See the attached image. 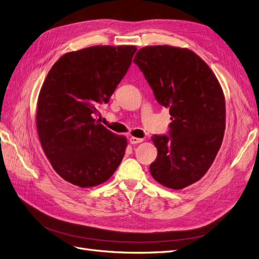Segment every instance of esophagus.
I'll list each match as a JSON object with an SVG mask.
<instances>
[{"label": "esophagus", "mask_w": 259, "mask_h": 259, "mask_svg": "<svg viewBox=\"0 0 259 259\" xmlns=\"http://www.w3.org/2000/svg\"><path fill=\"white\" fill-rule=\"evenodd\" d=\"M143 138H137V137H131L130 138V143L132 144V145H136V144H139V143H142L143 142Z\"/></svg>", "instance_id": "1"}]
</instances>
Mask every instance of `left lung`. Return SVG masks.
<instances>
[{
    "instance_id": "8db88e82",
    "label": "left lung",
    "mask_w": 259,
    "mask_h": 259,
    "mask_svg": "<svg viewBox=\"0 0 259 259\" xmlns=\"http://www.w3.org/2000/svg\"><path fill=\"white\" fill-rule=\"evenodd\" d=\"M134 62L158 103L169 109L167 135H153L158 155L152 177L171 189H183L204 175L222 146L226 106L223 90L209 67L190 50L147 46Z\"/></svg>"
}]
</instances>
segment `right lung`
I'll use <instances>...</instances> for the list:
<instances>
[{
  "mask_svg": "<svg viewBox=\"0 0 259 259\" xmlns=\"http://www.w3.org/2000/svg\"><path fill=\"white\" fill-rule=\"evenodd\" d=\"M135 46H92L67 53L42 85L36 128L53 168L82 188L105 183L120 165L126 138L95 120L126 74Z\"/></svg>",
  "mask_w": 259,
  "mask_h": 259,
  "instance_id": "1",
  "label": "right lung"
}]
</instances>
